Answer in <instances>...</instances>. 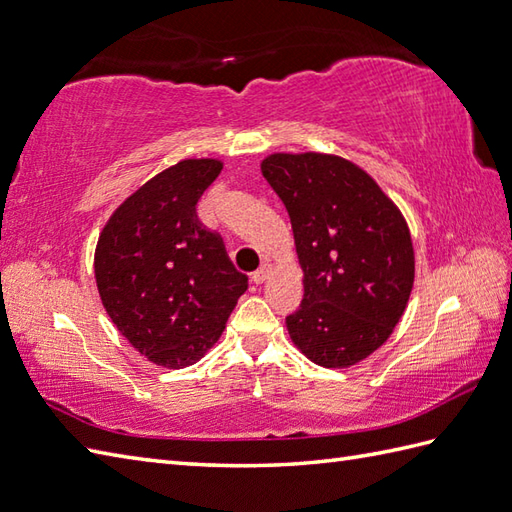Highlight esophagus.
I'll return each instance as SVG.
<instances>
[{"mask_svg":"<svg viewBox=\"0 0 512 512\" xmlns=\"http://www.w3.org/2000/svg\"><path fill=\"white\" fill-rule=\"evenodd\" d=\"M268 277H270V266H268V264H264L261 268H257V270L253 272V275H251L253 283H257V285L264 283Z\"/></svg>","mask_w":512,"mask_h":512,"instance_id":"34e87169","label":"esophagus"}]
</instances>
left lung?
I'll return each instance as SVG.
<instances>
[{
    "instance_id": "1",
    "label": "left lung",
    "mask_w": 512,
    "mask_h": 512,
    "mask_svg": "<svg viewBox=\"0 0 512 512\" xmlns=\"http://www.w3.org/2000/svg\"><path fill=\"white\" fill-rule=\"evenodd\" d=\"M261 172L288 211L303 268V301L285 318L290 338L325 368L364 360L410 299L406 220L371 176L334 154H270Z\"/></svg>"
}]
</instances>
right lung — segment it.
Masks as SVG:
<instances>
[{"instance_id": "add662e5", "label": "right lung", "mask_w": 512, "mask_h": 512, "mask_svg": "<svg viewBox=\"0 0 512 512\" xmlns=\"http://www.w3.org/2000/svg\"><path fill=\"white\" fill-rule=\"evenodd\" d=\"M220 170L216 159H187L150 178L113 213L95 248L106 314L159 366L198 362L248 288L222 237L196 216Z\"/></svg>"}]
</instances>
